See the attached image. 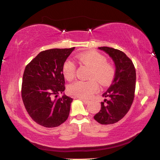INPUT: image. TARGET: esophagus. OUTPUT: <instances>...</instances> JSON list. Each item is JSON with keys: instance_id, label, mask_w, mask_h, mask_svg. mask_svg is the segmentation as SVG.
<instances>
[{"instance_id": "obj_1", "label": "esophagus", "mask_w": 160, "mask_h": 160, "mask_svg": "<svg viewBox=\"0 0 160 160\" xmlns=\"http://www.w3.org/2000/svg\"><path fill=\"white\" fill-rule=\"evenodd\" d=\"M78 99H80L81 101H82L84 103H85V104H88L89 102H90V101H89V100H87V99H82V98H80V97H78Z\"/></svg>"}]
</instances>
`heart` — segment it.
<instances>
[{"instance_id":"obj_1","label":"heart","mask_w":160,"mask_h":160,"mask_svg":"<svg viewBox=\"0 0 160 160\" xmlns=\"http://www.w3.org/2000/svg\"><path fill=\"white\" fill-rule=\"evenodd\" d=\"M81 63L91 69L89 81L78 80L70 84L68 87L69 92L80 98H89L99 90L98 83L106 86L112 83L114 78L115 70L112 66L107 63L105 56L97 51H88L81 53L77 56ZM76 66L70 60L64 62L62 68L63 76L66 80H71L75 75Z\"/></svg>"}]
</instances>
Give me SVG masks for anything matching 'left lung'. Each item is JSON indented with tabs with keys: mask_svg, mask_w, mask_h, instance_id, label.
Wrapping results in <instances>:
<instances>
[{
	"mask_svg": "<svg viewBox=\"0 0 160 160\" xmlns=\"http://www.w3.org/2000/svg\"><path fill=\"white\" fill-rule=\"evenodd\" d=\"M98 48L112 58L116 67L112 85L102 94L109 99L101 102V109L94 116L98 123L107 125L120 121L131 108L134 99L136 72L132 61L123 51L107 47Z\"/></svg>",
	"mask_w": 160,
	"mask_h": 160,
	"instance_id": "8db88e82",
	"label": "left lung"
}]
</instances>
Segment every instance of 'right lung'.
Returning a JSON list of instances; mask_svg holds the SVG:
<instances>
[{
  "mask_svg": "<svg viewBox=\"0 0 160 160\" xmlns=\"http://www.w3.org/2000/svg\"><path fill=\"white\" fill-rule=\"evenodd\" d=\"M75 49L52 48L40 52L27 65L22 84V98L27 112L37 123L47 128L60 126L69 116L72 99L63 94L62 68Z\"/></svg>",
  "mask_w": 160,
  "mask_h": 160,
  "instance_id": "right-lung-1",
  "label": "right lung"
}]
</instances>
